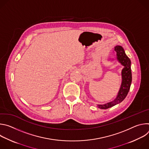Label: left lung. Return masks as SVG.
<instances>
[{"label": "left lung", "instance_id": "8db88e82", "mask_svg": "<svg viewBox=\"0 0 149 149\" xmlns=\"http://www.w3.org/2000/svg\"><path fill=\"white\" fill-rule=\"evenodd\" d=\"M114 51L117 53V60L124 67L121 71L122 82L118 93L114 100L105 104L98 105V107L101 109H107L123 101L128 94L132 84V74L130 59L126 55L122 47L119 45L116 46Z\"/></svg>", "mask_w": 149, "mask_h": 149}]
</instances>
